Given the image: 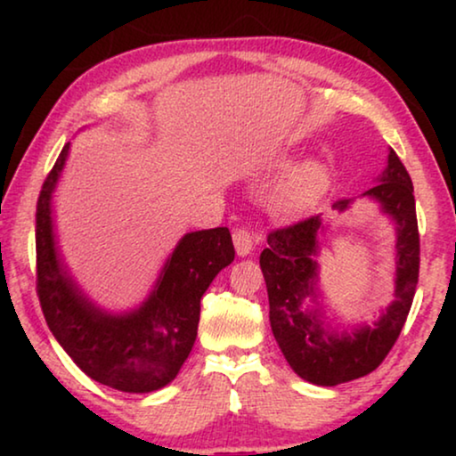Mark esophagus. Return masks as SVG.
I'll use <instances>...</instances> for the list:
<instances>
[{"mask_svg":"<svg viewBox=\"0 0 456 456\" xmlns=\"http://www.w3.org/2000/svg\"><path fill=\"white\" fill-rule=\"evenodd\" d=\"M232 240H234L236 253H239L240 257H247V255H251L253 247H255V240H253V234L248 232L247 228H236L234 234H232Z\"/></svg>","mask_w":456,"mask_h":456,"instance_id":"1","label":"esophagus"}]
</instances>
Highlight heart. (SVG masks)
<instances>
[{
    "label": "heart",
    "mask_w": 456,
    "mask_h": 456,
    "mask_svg": "<svg viewBox=\"0 0 456 456\" xmlns=\"http://www.w3.org/2000/svg\"><path fill=\"white\" fill-rule=\"evenodd\" d=\"M328 186V167L307 159L292 167L272 195V209L278 214H297L315 201Z\"/></svg>",
    "instance_id": "1"
}]
</instances>
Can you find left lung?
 Instances as JSON below:
<instances>
[{
    "label": "left lung",
    "instance_id": "8db88e82",
    "mask_svg": "<svg viewBox=\"0 0 456 456\" xmlns=\"http://www.w3.org/2000/svg\"><path fill=\"white\" fill-rule=\"evenodd\" d=\"M379 203L396 224L395 301L373 326H357L351 332L326 328L317 303V253L323 224L311 216L267 236V248L259 257L264 272L273 338L297 376L317 386H336L371 373L386 359L407 322L419 280V230H417L413 183L395 149L378 184L363 192ZM351 199H340L334 209L346 211ZM311 297L317 308L302 305Z\"/></svg>",
    "mask_w": 456,
    "mask_h": 456
}]
</instances>
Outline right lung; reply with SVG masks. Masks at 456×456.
Returning <instances> with one entry per match:
<instances>
[{
	"label": "right lung",
	"instance_id": "add662e5",
	"mask_svg": "<svg viewBox=\"0 0 456 456\" xmlns=\"http://www.w3.org/2000/svg\"><path fill=\"white\" fill-rule=\"evenodd\" d=\"M66 142L37 201V295L55 340L95 382L153 392L178 376L197 338L201 297L234 261L228 228L184 234L167 257L151 295L128 314H108L89 301L61 264L53 236L52 197L64 170Z\"/></svg>",
	"mask_w": 456,
	"mask_h": 456
}]
</instances>
